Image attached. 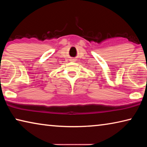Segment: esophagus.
<instances>
[{
  "label": "esophagus",
  "instance_id": "esophagus-1",
  "mask_svg": "<svg viewBox=\"0 0 147 147\" xmlns=\"http://www.w3.org/2000/svg\"><path fill=\"white\" fill-rule=\"evenodd\" d=\"M73 60H74V59H73Z\"/></svg>",
  "mask_w": 147,
  "mask_h": 147
}]
</instances>
